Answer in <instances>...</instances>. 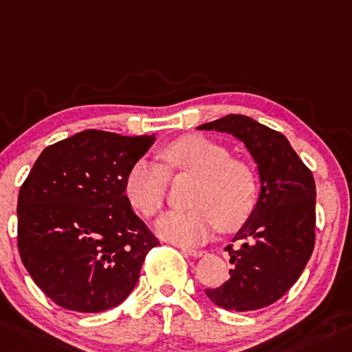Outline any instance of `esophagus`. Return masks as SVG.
<instances>
[{"label": "esophagus", "instance_id": "obj_1", "mask_svg": "<svg viewBox=\"0 0 352 352\" xmlns=\"http://www.w3.org/2000/svg\"><path fill=\"white\" fill-rule=\"evenodd\" d=\"M182 251L186 254H188V256H194V258H202L207 254L206 250H192V248H182Z\"/></svg>", "mask_w": 352, "mask_h": 352}]
</instances>
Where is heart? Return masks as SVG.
<instances>
[{
	"label": "heart",
	"mask_w": 352,
	"mask_h": 352,
	"mask_svg": "<svg viewBox=\"0 0 352 352\" xmlns=\"http://www.w3.org/2000/svg\"><path fill=\"white\" fill-rule=\"evenodd\" d=\"M168 173H187L197 179L188 210H170L158 217L155 232L180 246L204 241L216 226L223 231L239 228L253 210L256 177L246 164L231 160L223 145L204 136L188 135L162 151ZM160 165L138 160L128 170L124 195L143 216L151 217L164 207L168 177Z\"/></svg>",
	"instance_id": "heart-1"
}]
</instances>
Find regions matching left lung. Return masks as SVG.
Here are the masks:
<instances>
[{
  "label": "left lung",
  "instance_id": "8db88e82",
  "mask_svg": "<svg viewBox=\"0 0 352 352\" xmlns=\"http://www.w3.org/2000/svg\"><path fill=\"white\" fill-rule=\"evenodd\" d=\"M197 129L232 135L256 164L260 192L246 223L232 241L229 280L206 295L236 312L263 309L283 297L298 280L314 250L316 182L290 142L275 129L243 114H228Z\"/></svg>",
  "mask_w": 352,
  "mask_h": 352
}]
</instances>
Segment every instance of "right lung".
Wrapping results in <instances>:
<instances>
[{
	"label": "right lung",
	"mask_w": 352,
	"mask_h": 352,
	"mask_svg": "<svg viewBox=\"0 0 352 352\" xmlns=\"http://www.w3.org/2000/svg\"><path fill=\"white\" fill-rule=\"evenodd\" d=\"M155 135L86 129L47 146L18 195V251L57 305L96 314L120 305L157 241L133 212L124 179Z\"/></svg>",
	"instance_id": "obj_1"
}]
</instances>
